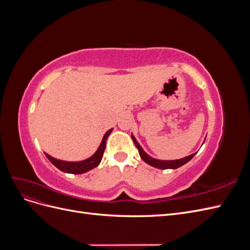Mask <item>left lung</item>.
Segmentation results:
<instances>
[{"label":"left lung","instance_id":"8db88e82","mask_svg":"<svg viewBox=\"0 0 250 250\" xmlns=\"http://www.w3.org/2000/svg\"><path fill=\"white\" fill-rule=\"evenodd\" d=\"M131 138L134 142V145L135 147L138 148L139 150V153H140V156L142 157V160L147 163L148 165L152 166V167H155L157 169H177L179 167H181V166L187 164L188 161H191L192 158L194 157V155L196 153H193L191 155H188L187 157H184V158H180V160H175V161H160V160H155V158L151 157L150 155H148L145 151L143 150V148L140 146V144L138 143V141L135 140V138L133 137V135L131 134Z\"/></svg>","mask_w":250,"mask_h":250}]
</instances>
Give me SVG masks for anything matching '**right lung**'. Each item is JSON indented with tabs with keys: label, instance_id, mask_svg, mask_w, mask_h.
<instances>
[{
	"label": "right lung",
	"instance_id": "1",
	"mask_svg": "<svg viewBox=\"0 0 250 250\" xmlns=\"http://www.w3.org/2000/svg\"><path fill=\"white\" fill-rule=\"evenodd\" d=\"M111 130H112V128L104 134V137L102 139V142L100 144L99 148H98V150L96 151L95 154L90 156L89 158H87V160L81 161V162H64V161L56 160V158L52 157L51 155H49L47 153H44V154H46V156L48 157V160L53 165H54L56 168H58L60 171L65 172V173H71V174L85 173L89 170L96 168L97 166L100 164L102 157H103L105 146H106V140L108 138V135L110 134Z\"/></svg>",
	"mask_w": 250,
	"mask_h": 250
}]
</instances>
